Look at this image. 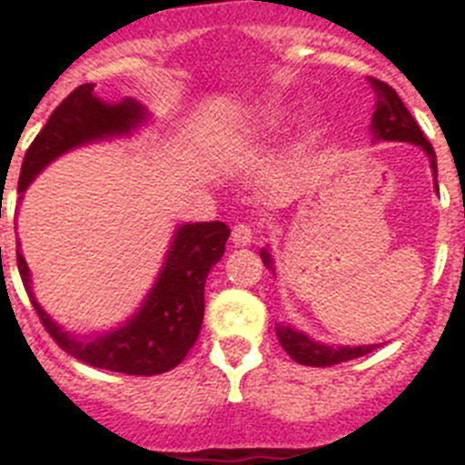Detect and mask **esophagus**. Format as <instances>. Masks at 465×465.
Returning a JSON list of instances; mask_svg holds the SVG:
<instances>
[{
    "mask_svg": "<svg viewBox=\"0 0 465 465\" xmlns=\"http://www.w3.org/2000/svg\"><path fill=\"white\" fill-rule=\"evenodd\" d=\"M253 235H256V230H253L252 225L240 223L232 228V235H230V240H232V244L235 246H249L253 242Z\"/></svg>",
    "mask_w": 465,
    "mask_h": 465,
    "instance_id": "obj_1",
    "label": "esophagus"
}]
</instances>
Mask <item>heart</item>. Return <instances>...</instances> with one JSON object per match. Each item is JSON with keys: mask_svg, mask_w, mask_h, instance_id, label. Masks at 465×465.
I'll list each match as a JSON object with an SVG mask.
<instances>
[{"mask_svg": "<svg viewBox=\"0 0 465 465\" xmlns=\"http://www.w3.org/2000/svg\"><path fill=\"white\" fill-rule=\"evenodd\" d=\"M283 121H286V116H283L282 111H268L265 116L258 118L256 125H253V130H256L258 137H268V134L277 133L279 127L283 125Z\"/></svg>", "mask_w": 465, "mask_h": 465, "instance_id": "b5f03b06", "label": "heart"}]
</instances>
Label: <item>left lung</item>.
<instances>
[{"mask_svg":"<svg viewBox=\"0 0 465 465\" xmlns=\"http://www.w3.org/2000/svg\"><path fill=\"white\" fill-rule=\"evenodd\" d=\"M371 88L377 94L375 114H372L371 133L375 137V142H408L419 146L429 155L430 172H433V182L438 176V163H435V151L430 146L429 139L424 137L421 127L417 125V121L412 118L402 100L398 97L396 90L391 85H386L384 81L368 79ZM438 188V182H435ZM261 258L265 262V268L274 272V258L270 253V249H261ZM277 338L279 344L283 347V351L300 365H312V368H326V365H338L344 361L359 359V356L371 354L372 349H377L380 344H359V347H335V344H323L319 340H312L310 335H305L302 331H295L291 326H283L277 323Z\"/></svg>","mask_w":465,"mask_h":465,"instance_id":"obj_1","label":"left lung"}]
</instances>
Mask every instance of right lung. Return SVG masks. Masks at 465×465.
<instances>
[{
  "instance_id": "right-lung-1",
  "label": "right lung",
  "mask_w": 465,
  "mask_h": 465,
  "mask_svg": "<svg viewBox=\"0 0 465 465\" xmlns=\"http://www.w3.org/2000/svg\"><path fill=\"white\" fill-rule=\"evenodd\" d=\"M149 121V111L133 97L106 102L94 94L93 84L69 93L51 114L20 167L18 193L27 191L39 172L53 160L93 142L133 134ZM230 228L221 221L183 223L172 237L170 252L160 268L153 289L127 322L106 332L74 335L63 331L32 293L30 268L18 249V270L41 323L74 359L93 368L123 375H160L182 363L195 344L204 316V282L209 270L225 252Z\"/></svg>"
}]
</instances>
